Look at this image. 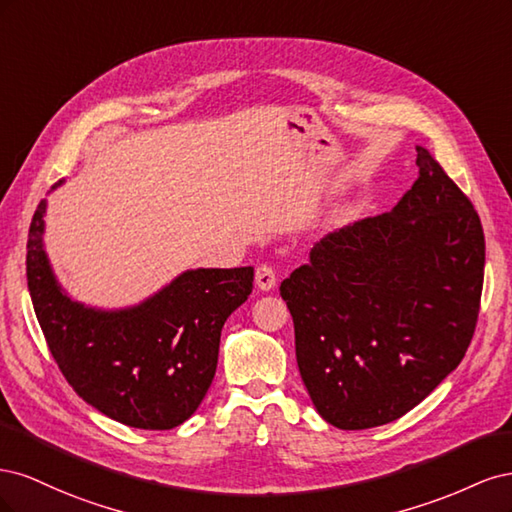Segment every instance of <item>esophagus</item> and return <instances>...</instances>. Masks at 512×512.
Returning a JSON list of instances; mask_svg holds the SVG:
<instances>
[{"label": "esophagus", "instance_id": "1", "mask_svg": "<svg viewBox=\"0 0 512 512\" xmlns=\"http://www.w3.org/2000/svg\"><path fill=\"white\" fill-rule=\"evenodd\" d=\"M256 284H258V288L260 290H271V288H275V284H277V273H275V267H271V265H258L256 267Z\"/></svg>", "mask_w": 512, "mask_h": 512}]
</instances>
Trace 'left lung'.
<instances>
[{"label": "left lung", "mask_w": 512, "mask_h": 512, "mask_svg": "<svg viewBox=\"0 0 512 512\" xmlns=\"http://www.w3.org/2000/svg\"><path fill=\"white\" fill-rule=\"evenodd\" d=\"M393 211L324 237L282 282L301 378L324 421H397L461 363L485 277L470 198L429 149Z\"/></svg>", "instance_id": "8db88e82"}]
</instances>
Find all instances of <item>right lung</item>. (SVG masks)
<instances>
[{
  "instance_id": "1",
  "label": "right lung",
  "mask_w": 512,
  "mask_h": 512,
  "mask_svg": "<svg viewBox=\"0 0 512 512\" xmlns=\"http://www.w3.org/2000/svg\"><path fill=\"white\" fill-rule=\"evenodd\" d=\"M46 203L27 237V286L68 384L108 418L173 429L196 412L218 367L226 318L254 288V267L196 269L123 312H96L59 290L42 250Z\"/></svg>"
}]
</instances>
